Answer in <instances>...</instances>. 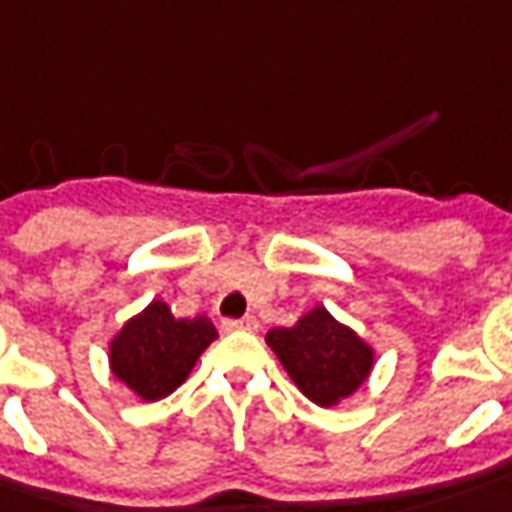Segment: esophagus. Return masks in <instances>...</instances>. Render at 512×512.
<instances>
[{"label":"esophagus","instance_id":"obj_1","mask_svg":"<svg viewBox=\"0 0 512 512\" xmlns=\"http://www.w3.org/2000/svg\"><path fill=\"white\" fill-rule=\"evenodd\" d=\"M224 330H257L255 316H243V319H224Z\"/></svg>","mask_w":512,"mask_h":512}]
</instances>
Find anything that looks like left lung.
<instances>
[{
    "label": "left lung",
    "instance_id": "left-lung-1",
    "mask_svg": "<svg viewBox=\"0 0 512 512\" xmlns=\"http://www.w3.org/2000/svg\"><path fill=\"white\" fill-rule=\"evenodd\" d=\"M266 342L302 395L319 406H333L353 395L373 367V350L322 305L302 316L294 328L269 330Z\"/></svg>",
    "mask_w": 512,
    "mask_h": 512
}]
</instances>
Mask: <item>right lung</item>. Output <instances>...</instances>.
<instances>
[{
  "label": "right lung",
  "instance_id": "right-lung-1",
  "mask_svg": "<svg viewBox=\"0 0 512 512\" xmlns=\"http://www.w3.org/2000/svg\"><path fill=\"white\" fill-rule=\"evenodd\" d=\"M218 333L207 316L176 319L165 302H151L111 342V370L142 401H159L190 375Z\"/></svg>",
  "mask_w": 512,
  "mask_h": 512
}]
</instances>
